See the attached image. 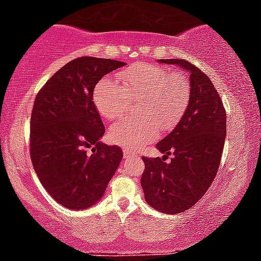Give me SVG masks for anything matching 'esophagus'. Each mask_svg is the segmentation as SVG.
I'll return each instance as SVG.
<instances>
[{"label":"esophagus","mask_w":261,"mask_h":261,"mask_svg":"<svg viewBox=\"0 0 261 261\" xmlns=\"http://www.w3.org/2000/svg\"><path fill=\"white\" fill-rule=\"evenodd\" d=\"M122 153H124V158L125 159H128V158H131V156H134V153L131 152V150L126 149V148L122 150Z\"/></svg>","instance_id":"esophagus-1"}]
</instances>
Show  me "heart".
Instances as JSON below:
<instances>
[{
	"label": "heart",
	"instance_id": "obj_1",
	"mask_svg": "<svg viewBox=\"0 0 261 261\" xmlns=\"http://www.w3.org/2000/svg\"><path fill=\"white\" fill-rule=\"evenodd\" d=\"M120 86L100 81L93 92L97 111L108 120L120 118L130 102L142 99L140 117L125 118L109 128L113 143L139 149L158 136V130H170L180 121L190 100V84L182 74H170L161 65L137 63L119 73Z\"/></svg>",
	"mask_w": 261,
	"mask_h": 261
}]
</instances>
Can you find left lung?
<instances>
[{"instance_id": "obj_1", "label": "left lung", "mask_w": 261, "mask_h": 261, "mask_svg": "<svg viewBox=\"0 0 261 261\" xmlns=\"http://www.w3.org/2000/svg\"><path fill=\"white\" fill-rule=\"evenodd\" d=\"M177 65L190 74V100L184 115L168 136L156 143L167 158H142L141 186L146 202L165 214H178L192 208L208 191L224 149L226 112L212 80L184 59H159Z\"/></svg>"}]
</instances>
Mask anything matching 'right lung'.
Segmentation results:
<instances>
[{
  "instance_id": "obj_1",
  "label": "right lung",
  "mask_w": 261,
  "mask_h": 261,
  "mask_svg": "<svg viewBox=\"0 0 261 261\" xmlns=\"http://www.w3.org/2000/svg\"><path fill=\"white\" fill-rule=\"evenodd\" d=\"M125 62L81 57L59 69L37 93L30 120V155L56 202L73 210L102 199L122 159L100 139L105 125L93 103L96 84Z\"/></svg>"
}]
</instances>
